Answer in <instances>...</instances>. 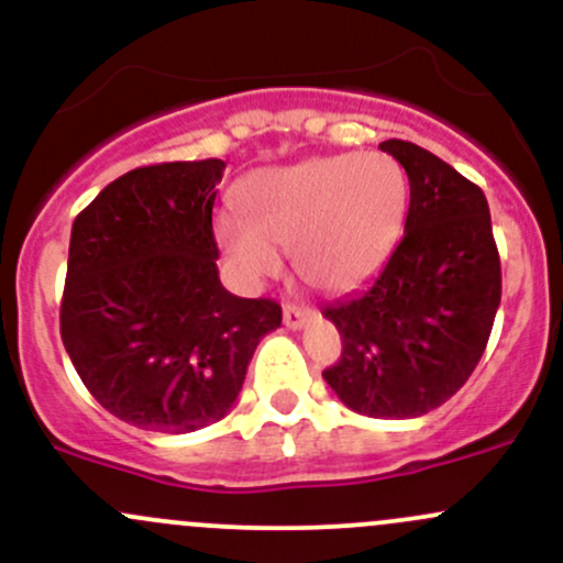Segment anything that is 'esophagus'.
<instances>
[{
	"label": "esophagus",
	"mask_w": 563,
	"mask_h": 563,
	"mask_svg": "<svg viewBox=\"0 0 563 563\" xmlns=\"http://www.w3.org/2000/svg\"><path fill=\"white\" fill-rule=\"evenodd\" d=\"M310 318H313V310L305 308V305H286L283 308V323L288 329H302Z\"/></svg>",
	"instance_id": "1"
}]
</instances>
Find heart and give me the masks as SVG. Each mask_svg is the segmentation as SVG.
I'll use <instances>...</instances> for the list:
<instances>
[{
    "label": "heart",
    "mask_w": 563,
    "mask_h": 563,
    "mask_svg": "<svg viewBox=\"0 0 563 563\" xmlns=\"http://www.w3.org/2000/svg\"><path fill=\"white\" fill-rule=\"evenodd\" d=\"M245 218L223 212L218 242L247 280L280 272L291 250L297 272L321 291H349L382 269L408 214L406 172L387 155H327L264 168L240 187Z\"/></svg>",
    "instance_id": "b5f03b06"
}]
</instances>
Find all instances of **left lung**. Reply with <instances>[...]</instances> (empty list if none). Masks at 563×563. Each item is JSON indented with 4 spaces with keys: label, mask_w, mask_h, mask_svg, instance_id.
<instances>
[{
    "label": "left lung",
    "mask_w": 563,
    "mask_h": 563,
    "mask_svg": "<svg viewBox=\"0 0 563 563\" xmlns=\"http://www.w3.org/2000/svg\"><path fill=\"white\" fill-rule=\"evenodd\" d=\"M382 150L411 185L406 234L371 286L323 308L343 340L323 378L351 411L411 419L450 400L485 354L501 258L474 181L411 141Z\"/></svg>",
    "instance_id": "1"
}]
</instances>
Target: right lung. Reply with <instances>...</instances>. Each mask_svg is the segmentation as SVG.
I'll return each instance as SVG.
<instances>
[{
  "label": "right lung",
  "instance_id": "right-lung-1",
  "mask_svg": "<svg viewBox=\"0 0 563 563\" xmlns=\"http://www.w3.org/2000/svg\"><path fill=\"white\" fill-rule=\"evenodd\" d=\"M225 163L133 168L73 223L62 343L95 400L152 433H192L234 406L275 299L218 277L212 207Z\"/></svg>",
  "mask_w": 563,
  "mask_h": 563
}]
</instances>
